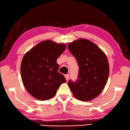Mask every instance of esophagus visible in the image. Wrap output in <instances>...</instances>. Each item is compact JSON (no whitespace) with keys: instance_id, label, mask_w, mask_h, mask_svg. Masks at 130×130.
I'll use <instances>...</instances> for the list:
<instances>
[{"instance_id":"esophagus-1","label":"esophagus","mask_w":130,"mask_h":130,"mask_svg":"<svg viewBox=\"0 0 130 130\" xmlns=\"http://www.w3.org/2000/svg\"><path fill=\"white\" fill-rule=\"evenodd\" d=\"M65 78H66V80H67V81H68L69 78V75H68V74L65 75Z\"/></svg>"}]
</instances>
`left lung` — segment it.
Returning <instances> with one entry per match:
<instances>
[{"instance_id":"obj_1","label":"left lung","mask_w":130,"mask_h":130,"mask_svg":"<svg viewBox=\"0 0 130 130\" xmlns=\"http://www.w3.org/2000/svg\"><path fill=\"white\" fill-rule=\"evenodd\" d=\"M68 47L79 66L77 81L70 80L69 87L76 99L93 100L101 94L107 83L109 68L107 56L97 45L85 39L76 40Z\"/></svg>"}]
</instances>
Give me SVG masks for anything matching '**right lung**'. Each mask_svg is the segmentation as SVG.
<instances>
[{
    "mask_svg": "<svg viewBox=\"0 0 130 130\" xmlns=\"http://www.w3.org/2000/svg\"><path fill=\"white\" fill-rule=\"evenodd\" d=\"M66 45L51 40L42 41L23 56L21 77L27 91L36 99L45 101L54 97L65 78L58 72L56 60L64 52Z\"/></svg>",
    "mask_w": 130,
    "mask_h": 130,
    "instance_id": "obj_1",
    "label": "right lung"
}]
</instances>
